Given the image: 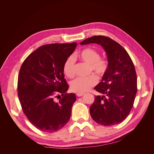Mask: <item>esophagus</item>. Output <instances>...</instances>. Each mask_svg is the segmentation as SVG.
Wrapping results in <instances>:
<instances>
[{
	"instance_id": "obj_1",
	"label": "esophagus",
	"mask_w": 154,
	"mask_h": 154,
	"mask_svg": "<svg viewBox=\"0 0 154 154\" xmlns=\"http://www.w3.org/2000/svg\"><path fill=\"white\" fill-rule=\"evenodd\" d=\"M83 95V93H76V96L78 97H81Z\"/></svg>"
}]
</instances>
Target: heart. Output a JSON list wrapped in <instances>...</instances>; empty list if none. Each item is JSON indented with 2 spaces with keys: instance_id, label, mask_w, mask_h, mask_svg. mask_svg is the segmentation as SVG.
I'll use <instances>...</instances> for the list:
<instances>
[{
  "instance_id": "1",
  "label": "heart",
  "mask_w": 154,
  "mask_h": 154,
  "mask_svg": "<svg viewBox=\"0 0 154 154\" xmlns=\"http://www.w3.org/2000/svg\"><path fill=\"white\" fill-rule=\"evenodd\" d=\"M78 57L83 62L90 64L91 71L94 72L100 77L103 76L108 69V61L105 58H101L97 51L92 48H86L78 53ZM76 60L74 56L70 55L65 60L63 66L64 74L72 78L75 74ZM97 83V78L94 74L87 78H78L71 82V88L72 91L83 93L88 91Z\"/></svg>"
}]
</instances>
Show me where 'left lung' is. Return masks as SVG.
I'll return each instance as SVG.
<instances>
[{"instance_id": "1", "label": "left lung", "mask_w": 154, "mask_h": 154, "mask_svg": "<svg viewBox=\"0 0 154 154\" xmlns=\"http://www.w3.org/2000/svg\"><path fill=\"white\" fill-rule=\"evenodd\" d=\"M97 44L107 56L108 69L94 89L101 94L95 96L90 106L93 120L103 126L120 123L127 118L137 91V76L129 54L122 45L105 36H94L81 45Z\"/></svg>"}]
</instances>
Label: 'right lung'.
<instances>
[{"instance_id":"obj_1","label":"right lung","mask_w":154,"mask_h":154,"mask_svg":"<svg viewBox=\"0 0 154 154\" xmlns=\"http://www.w3.org/2000/svg\"><path fill=\"white\" fill-rule=\"evenodd\" d=\"M76 45L73 42L41 46L26 58L20 67L18 98L27 119L41 131H57L71 117L76 95L67 93L69 85L63 66ZM60 94L63 97L56 102L54 97Z\"/></svg>"}]
</instances>
